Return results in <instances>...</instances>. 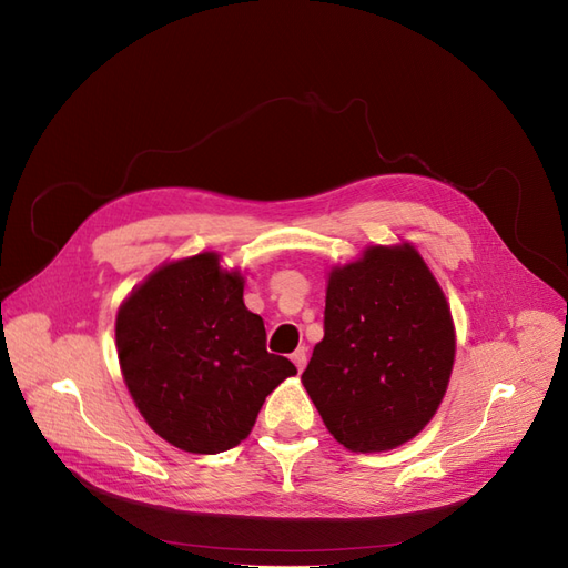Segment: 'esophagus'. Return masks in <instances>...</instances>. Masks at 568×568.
<instances>
[{"label":"esophagus","mask_w":568,"mask_h":568,"mask_svg":"<svg viewBox=\"0 0 568 568\" xmlns=\"http://www.w3.org/2000/svg\"><path fill=\"white\" fill-rule=\"evenodd\" d=\"M292 363H295V368L302 373L306 368V349L302 346V349H297L295 354H292Z\"/></svg>","instance_id":"obj_1"}]
</instances>
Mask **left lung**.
I'll list each match as a JSON object with an SVG mask.
<instances>
[{
  "mask_svg": "<svg viewBox=\"0 0 568 568\" xmlns=\"http://www.w3.org/2000/svg\"><path fill=\"white\" fill-rule=\"evenodd\" d=\"M323 333L302 382L339 444L389 450L425 429L448 387L455 331L415 247L375 245L337 266Z\"/></svg>",
  "mask_w": 568,
  "mask_h": 568,
  "instance_id": "left-lung-1",
  "label": "left lung"
}]
</instances>
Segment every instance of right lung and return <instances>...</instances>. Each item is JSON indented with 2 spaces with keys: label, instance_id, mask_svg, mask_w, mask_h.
Masks as SVG:
<instances>
[{
  "label": "right lung",
  "instance_id": "obj_1",
  "mask_svg": "<svg viewBox=\"0 0 568 568\" xmlns=\"http://www.w3.org/2000/svg\"><path fill=\"white\" fill-rule=\"evenodd\" d=\"M120 368L155 434L189 453H222L252 432L266 396L297 368L266 352L243 276L205 252L158 268L118 311Z\"/></svg>",
  "mask_w": 568,
  "mask_h": 568
}]
</instances>
